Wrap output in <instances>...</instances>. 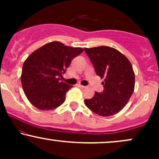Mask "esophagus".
Wrapping results in <instances>:
<instances>
[{"mask_svg": "<svg viewBox=\"0 0 159 159\" xmlns=\"http://www.w3.org/2000/svg\"><path fill=\"white\" fill-rule=\"evenodd\" d=\"M78 87H80V88H81V89H84L85 87L84 86H83V85H81V84H78Z\"/></svg>", "mask_w": 159, "mask_h": 159, "instance_id": "obj_1", "label": "esophagus"}]
</instances>
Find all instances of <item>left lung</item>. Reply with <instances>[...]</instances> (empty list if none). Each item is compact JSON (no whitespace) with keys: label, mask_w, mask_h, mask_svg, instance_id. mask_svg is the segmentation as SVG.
Wrapping results in <instances>:
<instances>
[{"label":"left lung","mask_w":159,"mask_h":159,"mask_svg":"<svg viewBox=\"0 0 159 159\" xmlns=\"http://www.w3.org/2000/svg\"><path fill=\"white\" fill-rule=\"evenodd\" d=\"M96 74L104 79L102 93L84 100L85 105L95 114L109 116L119 113L134 92L135 78L132 65L124 54L114 48H84Z\"/></svg>","instance_id":"8db88e82"}]
</instances>
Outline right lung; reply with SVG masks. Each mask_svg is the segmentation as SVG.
<instances>
[{
    "instance_id": "add662e5",
    "label": "right lung",
    "mask_w": 159,
    "mask_h": 159,
    "mask_svg": "<svg viewBox=\"0 0 159 159\" xmlns=\"http://www.w3.org/2000/svg\"><path fill=\"white\" fill-rule=\"evenodd\" d=\"M83 52L81 48L54 41L28 56L23 64L21 81L25 96L34 107L49 111L64 102L67 91L73 86L61 81L62 74Z\"/></svg>"
}]
</instances>
